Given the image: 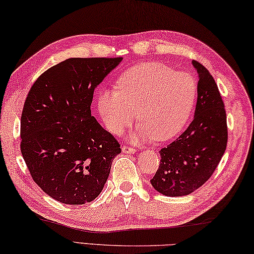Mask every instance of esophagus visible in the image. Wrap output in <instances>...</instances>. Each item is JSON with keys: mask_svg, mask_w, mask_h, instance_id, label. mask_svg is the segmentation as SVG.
<instances>
[{"mask_svg": "<svg viewBox=\"0 0 254 254\" xmlns=\"http://www.w3.org/2000/svg\"><path fill=\"white\" fill-rule=\"evenodd\" d=\"M122 151L124 152V153L128 154V153H134L135 149H134V147L130 146V145H123V146H122Z\"/></svg>", "mask_w": 254, "mask_h": 254, "instance_id": "esophagus-1", "label": "esophagus"}]
</instances>
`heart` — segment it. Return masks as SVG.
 <instances>
[{"label":"heart","mask_w":254,"mask_h":254,"mask_svg":"<svg viewBox=\"0 0 254 254\" xmlns=\"http://www.w3.org/2000/svg\"><path fill=\"white\" fill-rule=\"evenodd\" d=\"M196 98V83L186 72L159 62L133 66L119 77L117 91L98 92V111L114 134L140 124L133 140L167 141L182 130Z\"/></svg>","instance_id":"b5f03b06"}]
</instances>
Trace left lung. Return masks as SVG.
<instances>
[{"mask_svg": "<svg viewBox=\"0 0 254 254\" xmlns=\"http://www.w3.org/2000/svg\"><path fill=\"white\" fill-rule=\"evenodd\" d=\"M199 74L194 118L177 140L160 151L158 171L151 179L167 196L188 195L211 178L228 143L227 114L218 85L210 72L192 61Z\"/></svg>", "mask_w": 254, "mask_h": 254, "instance_id": "obj_1", "label": "left lung"}]
</instances>
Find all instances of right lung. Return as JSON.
<instances>
[{"label": "right lung", "instance_id": "obj_1", "mask_svg": "<svg viewBox=\"0 0 254 254\" xmlns=\"http://www.w3.org/2000/svg\"><path fill=\"white\" fill-rule=\"evenodd\" d=\"M122 58H71L32 85L21 117V152L34 182L61 203L84 204L98 196L118 140L91 115L98 86Z\"/></svg>", "mask_w": 254, "mask_h": 254}]
</instances>
